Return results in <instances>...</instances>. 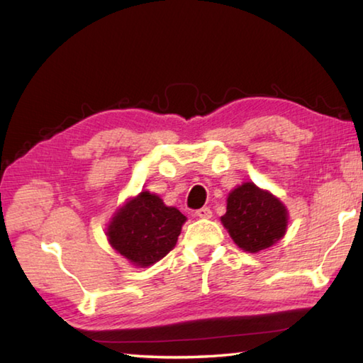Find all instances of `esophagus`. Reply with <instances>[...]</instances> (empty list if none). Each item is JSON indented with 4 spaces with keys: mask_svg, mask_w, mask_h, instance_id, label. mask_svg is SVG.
I'll list each match as a JSON object with an SVG mask.
<instances>
[{
    "mask_svg": "<svg viewBox=\"0 0 363 363\" xmlns=\"http://www.w3.org/2000/svg\"><path fill=\"white\" fill-rule=\"evenodd\" d=\"M196 217H199V218H211L212 217L211 207H201V209H198L196 211Z\"/></svg>",
    "mask_w": 363,
    "mask_h": 363,
    "instance_id": "obj_1",
    "label": "esophagus"
}]
</instances>
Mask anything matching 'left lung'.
<instances>
[{
	"mask_svg": "<svg viewBox=\"0 0 363 363\" xmlns=\"http://www.w3.org/2000/svg\"><path fill=\"white\" fill-rule=\"evenodd\" d=\"M221 221L242 250L257 252L284 237L287 211L272 194L245 182L229 194Z\"/></svg>",
	"mask_w": 363,
	"mask_h": 363,
	"instance_id": "1",
	"label": "left lung"
}]
</instances>
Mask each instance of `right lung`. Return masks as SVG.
Segmentation results:
<instances>
[{
    "label": "right lung",
    "instance_id": "right-lung-1",
    "mask_svg": "<svg viewBox=\"0 0 363 363\" xmlns=\"http://www.w3.org/2000/svg\"><path fill=\"white\" fill-rule=\"evenodd\" d=\"M186 217L157 195L142 191L112 218L107 235L113 250L137 267H150L174 248Z\"/></svg>",
    "mask_w": 363,
    "mask_h": 363
}]
</instances>
